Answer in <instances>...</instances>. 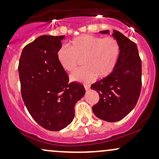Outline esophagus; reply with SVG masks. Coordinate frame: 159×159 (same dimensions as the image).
<instances>
[{
    "label": "esophagus",
    "instance_id": "obj_1",
    "mask_svg": "<svg viewBox=\"0 0 159 159\" xmlns=\"http://www.w3.org/2000/svg\"><path fill=\"white\" fill-rule=\"evenodd\" d=\"M84 88L86 90H89L90 89V86L88 85V84H85L84 85Z\"/></svg>",
    "mask_w": 159,
    "mask_h": 159
}]
</instances>
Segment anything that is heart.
Returning <instances> with one entry per match:
<instances>
[{"label":"heart","instance_id":"b5f03b06","mask_svg":"<svg viewBox=\"0 0 159 159\" xmlns=\"http://www.w3.org/2000/svg\"><path fill=\"white\" fill-rule=\"evenodd\" d=\"M69 48H60L57 57L62 68L68 72H74L82 61L84 67L70 76L73 81L90 82L95 77L106 78L114 72L119 60V44L112 37L102 39L82 35L72 39Z\"/></svg>","mask_w":159,"mask_h":159}]
</instances>
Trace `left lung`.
<instances>
[{"label":"left lung","mask_w":159,"mask_h":159,"mask_svg":"<svg viewBox=\"0 0 159 159\" xmlns=\"http://www.w3.org/2000/svg\"><path fill=\"white\" fill-rule=\"evenodd\" d=\"M110 35L109 30L100 31ZM111 36L117 41L120 56L114 72L108 77L91 85L99 95L93 112L99 119L116 122L123 119L138 102L141 90V61L137 45L123 34L114 30Z\"/></svg>","instance_id":"8db88e82"}]
</instances>
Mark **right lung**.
I'll use <instances>...</instances> for the list:
<instances>
[{
    "label": "right lung",
    "mask_w": 159,
    "mask_h": 159,
    "mask_svg": "<svg viewBox=\"0 0 159 159\" xmlns=\"http://www.w3.org/2000/svg\"><path fill=\"white\" fill-rule=\"evenodd\" d=\"M65 36L43 35L23 48L19 63L21 96L35 121L49 131H60L74 119L75 105L84 87L69 83L57 60Z\"/></svg>",
    "instance_id": "1"
}]
</instances>
